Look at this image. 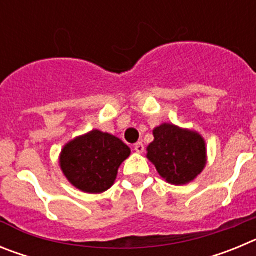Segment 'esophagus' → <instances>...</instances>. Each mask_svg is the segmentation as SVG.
<instances>
[{
  "label": "esophagus",
  "instance_id": "34e87169",
  "mask_svg": "<svg viewBox=\"0 0 256 256\" xmlns=\"http://www.w3.org/2000/svg\"><path fill=\"white\" fill-rule=\"evenodd\" d=\"M134 151L136 152H138V154H142L144 151V144H142V142H137V144H134Z\"/></svg>",
  "mask_w": 256,
  "mask_h": 256
}]
</instances>
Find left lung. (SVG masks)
Listing matches in <instances>:
<instances>
[{
  "label": "left lung",
  "mask_w": 256,
  "mask_h": 256,
  "mask_svg": "<svg viewBox=\"0 0 256 256\" xmlns=\"http://www.w3.org/2000/svg\"><path fill=\"white\" fill-rule=\"evenodd\" d=\"M154 137L148 148V158L166 182L186 184L202 172L206 148L198 133L165 123L154 130Z\"/></svg>",
  "instance_id": "8db88e82"
}]
</instances>
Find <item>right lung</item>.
<instances>
[{
  "label": "right lung",
  "instance_id": "add662e5",
  "mask_svg": "<svg viewBox=\"0 0 256 256\" xmlns=\"http://www.w3.org/2000/svg\"><path fill=\"white\" fill-rule=\"evenodd\" d=\"M130 155L124 142L100 130H92L66 144L60 165L69 182L83 192L100 194L114 184L118 169Z\"/></svg>",
  "mask_w": 256,
  "mask_h": 256
}]
</instances>
